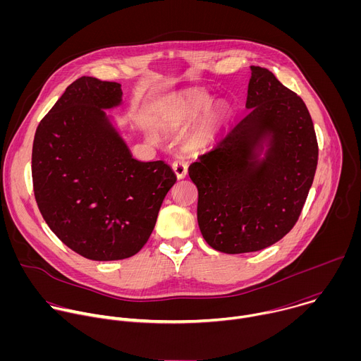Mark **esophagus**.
I'll return each instance as SVG.
<instances>
[{
	"label": "esophagus",
	"mask_w": 361,
	"mask_h": 361,
	"mask_svg": "<svg viewBox=\"0 0 361 361\" xmlns=\"http://www.w3.org/2000/svg\"><path fill=\"white\" fill-rule=\"evenodd\" d=\"M173 170H174V174H176V177L178 180H183L187 176V173H188V167H187V164L183 160L174 161L173 163Z\"/></svg>",
	"instance_id": "1"
}]
</instances>
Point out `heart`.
Wrapping results in <instances>:
<instances>
[{
  "instance_id": "heart-1",
  "label": "heart",
  "mask_w": 361,
  "mask_h": 361,
  "mask_svg": "<svg viewBox=\"0 0 361 361\" xmlns=\"http://www.w3.org/2000/svg\"><path fill=\"white\" fill-rule=\"evenodd\" d=\"M212 104V97L204 91H184L173 95L166 101L159 113V124L161 127L174 128L183 126L184 123L194 120L200 114H202ZM224 117V110H213L209 111L204 117L202 130L207 131L217 127Z\"/></svg>"
}]
</instances>
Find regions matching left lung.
<instances>
[{
	"label": "left lung",
	"instance_id": "obj_1",
	"mask_svg": "<svg viewBox=\"0 0 361 361\" xmlns=\"http://www.w3.org/2000/svg\"><path fill=\"white\" fill-rule=\"evenodd\" d=\"M250 70L247 116L188 169L200 231L226 254L267 248L294 227L319 159L304 101L267 68Z\"/></svg>",
	"mask_w": 361,
	"mask_h": 361
}]
</instances>
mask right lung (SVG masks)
Instances as JSON below:
<instances>
[{"label":"right lung","mask_w":361,"mask_h":361,"mask_svg":"<svg viewBox=\"0 0 361 361\" xmlns=\"http://www.w3.org/2000/svg\"><path fill=\"white\" fill-rule=\"evenodd\" d=\"M121 84L81 77L37 127L32 183L38 209L67 247L88 260L137 254L177 177L164 161H138L107 110Z\"/></svg>","instance_id":"right-lung-1"}]
</instances>
